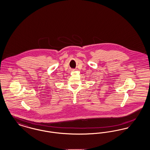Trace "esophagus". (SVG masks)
I'll return each instance as SVG.
<instances>
[{
  "instance_id": "obj_1",
  "label": "esophagus",
  "mask_w": 150,
  "mask_h": 150,
  "mask_svg": "<svg viewBox=\"0 0 150 150\" xmlns=\"http://www.w3.org/2000/svg\"><path fill=\"white\" fill-rule=\"evenodd\" d=\"M71 70H72V71H74V70H74V69H72Z\"/></svg>"
}]
</instances>
